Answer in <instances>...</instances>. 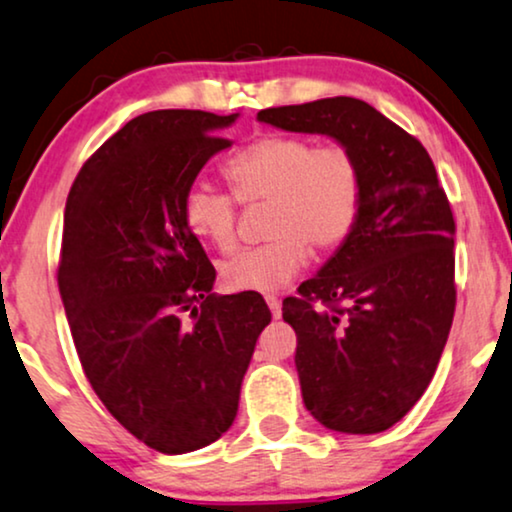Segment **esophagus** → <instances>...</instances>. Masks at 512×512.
Wrapping results in <instances>:
<instances>
[{"label":"esophagus","mask_w":512,"mask_h":512,"mask_svg":"<svg viewBox=\"0 0 512 512\" xmlns=\"http://www.w3.org/2000/svg\"><path fill=\"white\" fill-rule=\"evenodd\" d=\"M264 299H267V306L271 309V316L281 318V299H278L276 295H264Z\"/></svg>","instance_id":"1"}]
</instances>
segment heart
<instances>
[{
	"mask_svg": "<svg viewBox=\"0 0 512 512\" xmlns=\"http://www.w3.org/2000/svg\"><path fill=\"white\" fill-rule=\"evenodd\" d=\"M227 192L192 185L182 196V224L210 248L238 241V204L269 203L267 243L236 252L222 264L229 290L269 292L292 281L313 252L346 243L363 213L365 182L356 154L344 145H316L304 135H264L222 168Z\"/></svg>",
	"mask_w": 512,
	"mask_h": 512,
	"instance_id": "heart-1",
	"label": "heart"
}]
</instances>
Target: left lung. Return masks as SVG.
I'll return each instance as SVG.
<instances>
[{
  "label": "left lung",
  "instance_id": "1",
  "mask_svg": "<svg viewBox=\"0 0 512 512\" xmlns=\"http://www.w3.org/2000/svg\"><path fill=\"white\" fill-rule=\"evenodd\" d=\"M264 124L325 133L363 168V213L283 302L306 410L353 435L398 424L431 384L456 309V224L424 145L358 98L269 107Z\"/></svg>",
  "mask_w": 512,
  "mask_h": 512
}]
</instances>
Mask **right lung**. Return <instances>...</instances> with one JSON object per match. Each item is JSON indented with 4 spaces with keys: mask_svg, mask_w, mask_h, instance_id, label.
I'll return each mask as SVG.
<instances>
[{
    "mask_svg": "<svg viewBox=\"0 0 512 512\" xmlns=\"http://www.w3.org/2000/svg\"><path fill=\"white\" fill-rule=\"evenodd\" d=\"M238 114L156 109L81 166L65 206L58 288L81 367L109 414L147 447L185 454L229 431L262 295H217L215 267L182 224V196L231 147Z\"/></svg>",
    "mask_w": 512,
    "mask_h": 512,
    "instance_id": "obj_1",
    "label": "right lung"
}]
</instances>
